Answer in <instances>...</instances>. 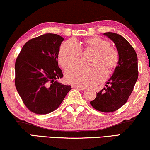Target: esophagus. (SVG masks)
Segmentation results:
<instances>
[{
	"label": "esophagus",
	"instance_id": "esophagus-1",
	"mask_svg": "<svg viewBox=\"0 0 150 150\" xmlns=\"http://www.w3.org/2000/svg\"><path fill=\"white\" fill-rule=\"evenodd\" d=\"M71 87H72L73 89H79V90H82V91H83V90L85 89V88L79 87V86H77V85H72Z\"/></svg>",
	"mask_w": 150,
	"mask_h": 150
}]
</instances>
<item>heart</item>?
<instances>
[{"instance_id":"1","label":"heart","mask_w":150,"mask_h":150,"mask_svg":"<svg viewBox=\"0 0 150 150\" xmlns=\"http://www.w3.org/2000/svg\"><path fill=\"white\" fill-rule=\"evenodd\" d=\"M93 52L89 63L92 65H76L65 71V78L67 83L81 87H91L101 83L106 76L111 74L119 62V53L110 47V43L100 38L86 39L83 48L75 40H69L61 45L59 52V61L63 68L79 62L82 50Z\"/></svg>"}]
</instances>
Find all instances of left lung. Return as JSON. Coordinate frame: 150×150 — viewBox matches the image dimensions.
Masks as SVG:
<instances>
[{
  "label": "left lung",
  "mask_w": 150,
  "mask_h": 150,
  "mask_svg": "<svg viewBox=\"0 0 150 150\" xmlns=\"http://www.w3.org/2000/svg\"><path fill=\"white\" fill-rule=\"evenodd\" d=\"M115 44L119 53L117 66L106 87L97 93L91 105L103 112H114L128 100L138 79V59L134 49L128 41L115 33H104Z\"/></svg>",
  "instance_id": "1"
}]
</instances>
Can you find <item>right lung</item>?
Here are the masks:
<instances>
[{"label":"right lung","mask_w":150,"mask_h":150,"mask_svg":"<svg viewBox=\"0 0 150 150\" xmlns=\"http://www.w3.org/2000/svg\"><path fill=\"white\" fill-rule=\"evenodd\" d=\"M64 39L46 33L28 41L15 63V85L28 110L39 115L54 111L71 89L57 81L63 76L58 65L59 48Z\"/></svg>","instance_id":"obj_1"}]
</instances>
